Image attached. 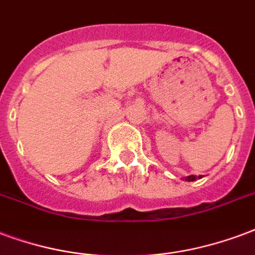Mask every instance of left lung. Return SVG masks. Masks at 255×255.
Returning a JSON list of instances; mask_svg holds the SVG:
<instances>
[{
    "mask_svg": "<svg viewBox=\"0 0 255 255\" xmlns=\"http://www.w3.org/2000/svg\"><path fill=\"white\" fill-rule=\"evenodd\" d=\"M198 178L201 179V176H195V175H190V176H186V178H183V180H186V182H194V180H197Z\"/></svg>",
    "mask_w": 255,
    "mask_h": 255,
    "instance_id": "left-lung-1",
    "label": "left lung"
}]
</instances>
